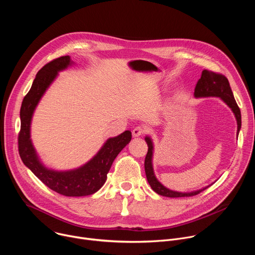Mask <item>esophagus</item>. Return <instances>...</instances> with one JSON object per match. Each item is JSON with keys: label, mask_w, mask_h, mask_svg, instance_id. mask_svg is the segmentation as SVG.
Listing matches in <instances>:
<instances>
[{"label": "esophagus", "mask_w": 255, "mask_h": 255, "mask_svg": "<svg viewBox=\"0 0 255 255\" xmlns=\"http://www.w3.org/2000/svg\"><path fill=\"white\" fill-rule=\"evenodd\" d=\"M145 132H146V129L141 127V126H137V127H135V128L133 129L132 134H133L134 137H138V136H141V135L145 134Z\"/></svg>", "instance_id": "esophagus-1"}]
</instances>
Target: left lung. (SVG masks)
Here are the masks:
<instances>
[{
    "label": "left lung",
    "mask_w": 255,
    "mask_h": 255,
    "mask_svg": "<svg viewBox=\"0 0 255 255\" xmlns=\"http://www.w3.org/2000/svg\"><path fill=\"white\" fill-rule=\"evenodd\" d=\"M194 95L196 98H202V97H219V98H221L231 108V110L233 111V113L236 117L237 125H238V127H237V135H238L239 130L241 128V113H240V109L234 99L229 82L225 76H223L221 74H218V72L204 69L202 71L201 79L198 81L197 86L195 88ZM145 141H146V143L148 145L147 154H146V156H145V161H144L145 173H146L148 184L150 185L151 189L155 193H157L160 196L168 197V198H181V197L196 196L207 189V188H204L202 190H199L196 192H191V193H179V192H174V191L168 190L164 186H162L156 179L154 172H153L152 141L149 137L145 138Z\"/></svg>",
    "instance_id": "left-lung-1"
}]
</instances>
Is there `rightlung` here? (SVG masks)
<instances>
[{
  "label": "right lung",
  "mask_w": 255,
  "mask_h": 255,
  "mask_svg": "<svg viewBox=\"0 0 255 255\" xmlns=\"http://www.w3.org/2000/svg\"><path fill=\"white\" fill-rule=\"evenodd\" d=\"M69 64L70 57L65 55L46 63L37 72L30 91L22 102L18 148L23 163L49 189L66 197H83L92 195L103 187L114 159L130 142L132 135L130 131H125L117 137L108 139L97 155L78 169L55 171L42 165L30 139L31 118L36 106L56 78L57 72Z\"/></svg>",
  "instance_id": "right-lung-1"
}]
</instances>
